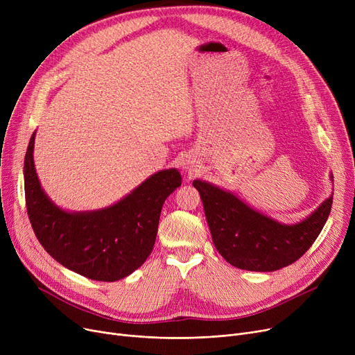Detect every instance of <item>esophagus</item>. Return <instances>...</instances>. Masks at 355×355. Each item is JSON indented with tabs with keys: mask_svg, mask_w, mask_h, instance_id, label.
<instances>
[{
	"mask_svg": "<svg viewBox=\"0 0 355 355\" xmlns=\"http://www.w3.org/2000/svg\"><path fill=\"white\" fill-rule=\"evenodd\" d=\"M185 168H187V170L191 171V165H190V164H187V166H185Z\"/></svg>",
	"mask_w": 355,
	"mask_h": 355,
	"instance_id": "34e87169",
	"label": "esophagus"
}]
</instances>
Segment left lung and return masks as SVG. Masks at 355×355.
Segmentation results:
<instances>
[{"mask_svg": "<svg viewBox=\"0 0 355 355\" xmlns=\"http://www.w3.org/2000/svg\"><path fill=\"white\" fill-rule=\"evenodd\" d=\"M193 185L218 253L230 265L252 272H273L296 262L321 233L332 206L329 196L306 218L285 225L211 182L194 180Z\"/></svg>", "mask_w": 355, "mask_h": 355, "instance_id": "left-lung-1", "label": "left lung"}]
</instances>
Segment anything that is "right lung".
Segmentation results:
<instances>
[{
  "instance_id": "1",
  "label": "right lung",
  "mask_w": 355,
  "mask_h": 355,
  "mask_svg": "<svg viewBox=\"0 0 355 355\" xmlns=\"http://www.w3.org/2000/svg\"><path fill=\"white\" fill-rule=\"evenodd\" d=\"M31 135L24 158V190L31 227L46 252L64 268L101 282L135 272L155 245L162 204L181 185L177 168L146 178L109 207L67 211L43 190L34 166Z\"/></svg>"
}]
</instances>
